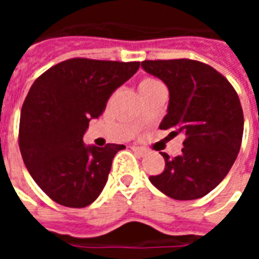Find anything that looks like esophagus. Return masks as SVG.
Listing matches in <instances>:
<instances>
[{
  "instance_id": "1",
  "label": "esophagus",
  "mask_w": 259,
  "mask_h": 259,
  "mask_svg": "<svg viewBox=\"0 0 259 259\" xmlns=\"http://www.w3.org/2000/svg\"><path fill=\"white\" fill-rule=\"evenodd\" d=\"M132 150H134V152H136L137 154H140V155H144L146 153V149H145V148H143V146L134 145V146H132Z\"/></svg>"
}]
</instances>
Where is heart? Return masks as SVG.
<instances>
[{
	"label": "heart",
	"instance_id": "heart-1",
	"mask_svg": "<svg viewBox=\"0 0 259 259\" xmlns=\"http://www.w3.org/2000/svg\"><path fill=\"white\" fill-rule=\"evenodd\" d=\"M157 85H161V83H159L157 79H153V77H145V79H143L140 83H139V91L143 92V91H146V89L153 88V87H157Z\"/></svg>",
	"mask_w": 259,
	"mask_h": 259
}]
</instances>
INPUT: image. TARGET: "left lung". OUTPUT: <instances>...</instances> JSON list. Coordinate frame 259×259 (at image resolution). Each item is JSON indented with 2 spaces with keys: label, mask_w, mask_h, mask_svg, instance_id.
I'll return each instance as SVG.
<instances>
[{
  "label": "left lung",
  "mask_w": 259,
  "mask_h": 259,
  "mask_svg": "<svg viewBox=\"0 0 259 259\" xmlns=\"http://www.w3.org/2000/svg\"><path fill=\"white\" fill-rule=\"evenodd\" d=\"M141 67L161 79L170 92L159 124L184 137L182 154L162 153L164 170L149 176L155 188L174 200L203 197L226 178L239 154L244 114L236 91L221 72L193 59H157Z\"/></svg>",
  "instance_id": "8db88e82"
}]
</instances>
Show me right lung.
Segmentation results:
<instances>
[{"label": "right lung", "instance_id": "add662e5", "mask_svg": "<svg viewBox=\"0 0 259 259\" xmlns=\"http://www.w3.org/2000/svg\"><path fill=\"white\" fill-rule=\"evenodd\" d=\"M140 67V62L71 58L33 81L22 106L19 149L36 184L59 205L85 207L100 196L124 145L85 146L91 119Z\"/></svg>", "mask_w": 259, "mask_h": 259}]
</instances>
